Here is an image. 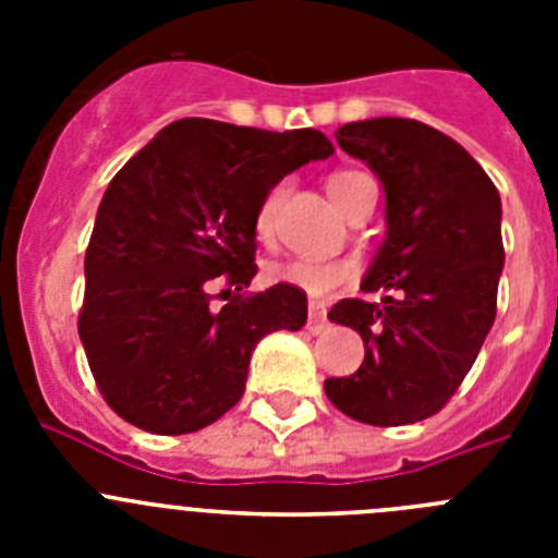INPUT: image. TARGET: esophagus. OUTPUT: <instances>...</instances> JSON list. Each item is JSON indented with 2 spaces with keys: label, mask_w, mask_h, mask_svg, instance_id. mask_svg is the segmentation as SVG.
I'll return each mask as SVG.
<instances>
[{
  "label": "esophagus",
  "mask_w": 558,
  "mask_h": 558,
  "mask_svg": "<svg viewBox=\"0 0 558 558\" xmlns=\"http://www.w3.org/2000/svg\"><path fill=\"white\" fill-rule=\"evenodd\" d=\"M307 329L313 335H322L327 329V307L318 302L307 304Z\"/></svg>",
  "instance_id": "esophagus-1"
}]
</instances>
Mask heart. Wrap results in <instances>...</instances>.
<instances>
[{
	"label": "heart",
	"mask_w": 558,
	"mask_h": 558,
	"mask_svg": "<svg viewBox=\"0 0 558 558\" xmlns=\"http://www.w3.org/2000/svg\"><path fill=\"white\" fill-rule=\"evenodd\" d=\"M357 175L363 172L354 170H340L332 172L327 181V190L332 195V201L338 204L343 190L352 184ZM284 192L288 186L276 184L270 186L268 195L263 198L259 209H256V234L268 240L274 234V223L276 215H279V206L284 201ZM265 276H268L270 282L279 284H293V288L304 290L310 295H329L335 293L338 288L349 284L357 276V265L352 259H282V263H270L265 265Z\"/></svg>",
	"instance_id": "b5f03b06"
}]
</instances>
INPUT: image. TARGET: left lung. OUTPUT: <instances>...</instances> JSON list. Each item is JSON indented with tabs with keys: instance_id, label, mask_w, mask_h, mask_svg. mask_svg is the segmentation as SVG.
Segmentation results:
<instances>
[{
	"instance_id": "8db88e82",
	"label": "left lung",
	"mask_w": 558,
	"mask_h": 558,
	"mask_svg": "<svg viewBox=\"0 0 558 558\" xmlns=\"http://www.w3.org/2000/svg\"><path fill=\"white\" fill-rule=\"evenodd\" d=\"M335 136L383 181L386 240L360 284L383 290V302L329 310V322L360 332L366 357L324 391L363 425H413L447 405L495 324L500 195L470 153L425 122L377 117Z\"/></svg>"
}]
</instances>
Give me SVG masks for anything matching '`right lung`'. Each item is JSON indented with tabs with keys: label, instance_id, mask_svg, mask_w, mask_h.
Segmentation results:
<instances>
[{
	"label": "right lung",
	"instance_id": "add662e5",
	"mask_svg": "<svg viewBox=\"0 0 558 558\" xmlns=\"http://www.w3.org/2000/svg\"><path fill=\"white\" fill-rule=\"evenodd\" d=\"M332 153L313 128L186 117L113 175L86 248L77 332L117 416L161 436L201 430L240 402L256 343L304 327V290L243 293L256 274V209L288 172ZM215 283L230 299L220 311Z\"/></svg>",
	"mask_w": 558,
	"mask_h": 558
}]
</instances>
